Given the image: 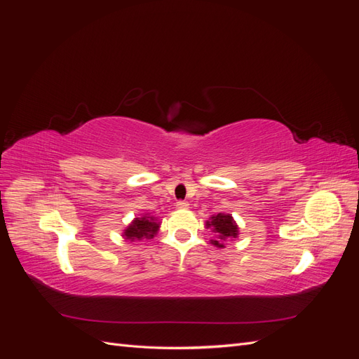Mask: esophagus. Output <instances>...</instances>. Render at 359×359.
Instances as JSON below:
<instances>
[{"label": "esophagus", "mask_w": 359, "mask_h": 359, "mask_svg": "<svg viewBox=\"0 0 359 359\" xmlns=\"http://www.w3.org/2000/svg\"><path fill=\"white\" fill-rule=\"evenodd\" d=\"M177 208L178 210H187L189 208V203L184 202V201H180V202H177Z\"/></svg>", "instance_id": "1"}]
</instances>
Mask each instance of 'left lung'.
Segmentation results:
<instances>
[{
    "label": "left lung",
    "mask_w": 359,
    "mask_h": 359,
    "mask_svg": "<svg viewBox=\"0 0 359 359\" xmlns=\"http://www.w3.org/2000/svg\"><path fill=\"white\" fill-rule=\"evenodd\" d=\"M205 227L211 229V232L215 235L214 240H211V244L217 248H224L226 241H233L240 235V227L233 220L232 214H214L210 217V220H206Z\"/></svg>",
    "instance_id": "left-lung-1"
}]
</instances>
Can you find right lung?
<instances>
[{
  "label": "right lung",
  "instance_id": "1",
  "mask_svg": "<svg viewBox=\"0 0 359 359\" xmlns=\"http://www.w3.org/2000/svg\"><path fill=\"white\" fill-rule=\"evenodd\" d=\"M161 222H158L157 217L149 215V214H144L135 217L130 223L124 232H123V238L128 241H140L147 238V240H151L154 238L160 229Z\"/></svg>",
  "mask_w": 359,
  "mask_h": 359
}]
</instances>
